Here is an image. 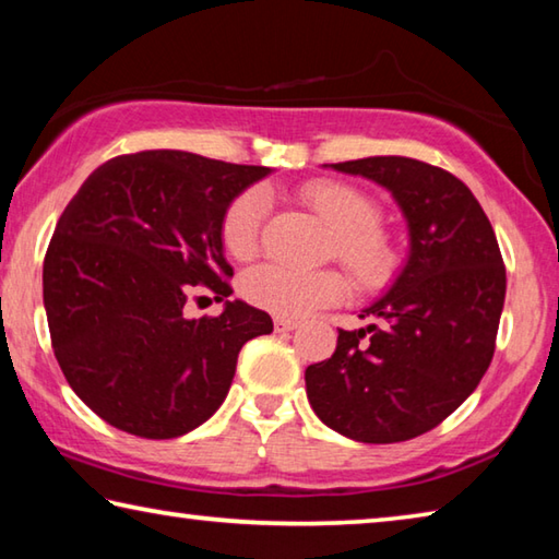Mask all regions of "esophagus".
Listing matches in <instances>:
<instances>
[{"instance_id":"obj_1","label":"esophagus","mask_w":559,"mask_h":559,"mask_svg":"<svg viewBox=\"0 0 559 559\" xmlns=\"http://www.w3.org/2000/svg\"><path fill=\"white\" fill-rule=\"evenodd\" d=\"M273 328H276V333H290V330L298 328V320L276 318V320H273Z\"/></svg>"}]
</instances>
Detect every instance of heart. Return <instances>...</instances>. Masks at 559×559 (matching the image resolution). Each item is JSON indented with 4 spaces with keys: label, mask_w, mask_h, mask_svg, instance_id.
I'll return each instance as SVG.
<instances>
[{
    "label": "heart",
    "mask_w": 559,
    "mask_h": 559,
    "mask_svg": "<svg viewBox=\"0 0 559 559\" xmlns=\"http://www.w3.org/2000/svg\"><path fill=\"white\" fill-rule=\"evenodd\" d=\"M300 200L335 229V253L362 288H382L400 269V253L377 222L380 206L362 189L333 179H318L300 189ZM269 197L261 187L241 192L222 219L224 249L246 261L259 251ZM251 306L278 318H300L345 298L347 281L337 271L302 273L278 263L251 269L241 281Z\"/></svg>",
    "instance_id": "b5f03b06"
}]
</instances>
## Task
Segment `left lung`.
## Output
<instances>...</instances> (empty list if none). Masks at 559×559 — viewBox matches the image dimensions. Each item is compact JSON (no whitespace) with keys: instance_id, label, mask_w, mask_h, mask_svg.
<instances>
[{"instance_id":"obj_1","label":"left lung","mask_w":559,"mask_h":559,"mask_svg":"<svg viewBox=\"0 0 559 559\" xmlns=\"http://www.w3.org/2000/svg\"><path fill=\"white\" fill-rule=\"evenodd\" d=\"M394 197L409 253L390 290L340 330L330 359L306 370L318 419L362 443L406 441L468 400L493 359L506 266L493 226L459 177L412 157L325 165Z\"/></svg>"}]
</instances>
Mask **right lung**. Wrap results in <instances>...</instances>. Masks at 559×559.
<instances>
[{
    "instance_id": "right-lung-1",
    "label": "right lung",
    "mask_w": 559,
    "mask_h": 559,
    "mask_svg": "<svg viewBox=\"0 0 559 559\" xmlns=\"http://www.w3.org/2000/svg\"><path fill=\"white\" fill-rule=\"evenodd\" d=\"M269 167L182 150L100 165L66 206L44 259V308L71 390L100 419L143 439L204 424L229 394L236 359L273 320L229 300L222 219ZM204 282L225 310L183 318Z\"/></svg>"
}]
</instances>
